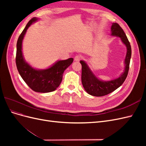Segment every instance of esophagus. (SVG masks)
<instances>
[{
    "label": "esophagus",
    "mask_w": 146,
    "mask_h": 146,
    "mask_svg": "<svg viewBox=\"0 0 146 146\" xmlns=\"http://www.w3.org/2000/svg\"><path fill=\"white\" fill-rule=\"evenodd\" d=\"M82 58V56L81 55H77L76 57L74 58V60L76 61H79Z\"/></svg>",
    "instance_id": "obj_1"
}]
</instances>
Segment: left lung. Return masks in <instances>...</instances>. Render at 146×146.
<instances>
[{
	"instance_id": "left-lung-1",
	"label": "left lung",
	"mask_w": 146,
	"mask_h": 146,
	"mask_svg": "<svg viewBox=\"0 0 146 146\" xmlns=\"http://www.w3.org/2000/svg\"><path fill=\"white\" fill-rule=\"evenodd\" d=\"M111 35L120 38L122 42L126 46L127 53L124 60L123 72L116 78L104 81L97 77L86 61L81 60L82 82L84 89L89 94L100 97L107 95L120 87L126 79L129 70L131 49L130 42L122 29L117 23H113L111 27Z\"/></svg>"
}]
</instances>
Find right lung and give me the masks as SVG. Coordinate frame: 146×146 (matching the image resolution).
Segmentation results:
<instances>
[{"instance_id": "add662e5", "label": "right lung", "mask_w": 146, "mask_h": 146, "mask_svg": "<svg viewBox=\"0 0 146 146\" xmlns=\"http://www.w3.org/2000/svg\"><path fill=\"white\" fill-rule=\"evenodd\" d=\"M38 20L37 17H33L17 39L16 63L20 76L31 89L35 92L46 93L55 91L60 86L64 71L72 63L74 59L70 58L65 60H58L44 69L34 68L25 60L23 53L24 36L30 26Z\"/></svg>"}]
</instances>
